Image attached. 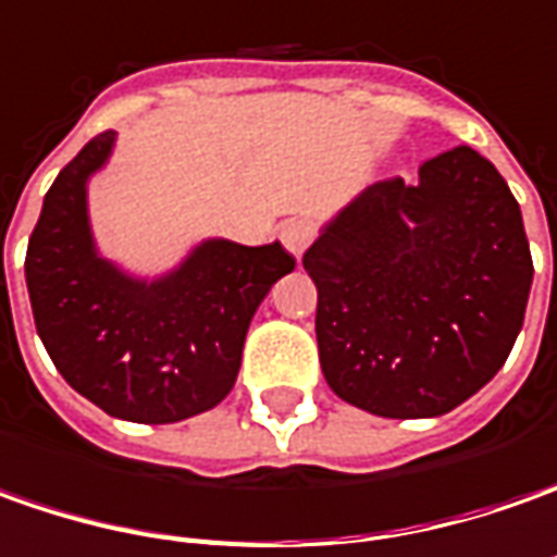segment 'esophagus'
<instances>
[{
	"label": "esophagus",
	"mask_w": 557,
	"mask_h": 557,
	"mask_svg": "<svg viewBox=\"0 0 557 557\" xmlns=\"http://www.w3.org/2000/svg\"><path fill=\"white\" fill-rule=\"evenodd\" d=\"M314 234H317V227L311 219H289L280 224V240H283V246H286L296 259L305 252V249H308V246H311Z\"/></svg>",
	"instance_id": "34e87169"
}]
</instances>
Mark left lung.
Instances as JSON below:
<instances>
[{
    "label": "left lung",
    "instance_id": "1",
    "mask_svg": "<svg viewBox=\"0 0 557 557\" xmlns=\"http://www.w3.org/2000/svg\"><path fill=\"white\" fill-rule=\"evenodd\" d=\"M330 388L385 419L444 416L481 392L524 326L533 259L496 165L453 147L419 182L370 184L305 252Z\"/></svg>",
    "mask_w": 557,
    "mask_h": 557
}]
</instances>
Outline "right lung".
<instances>
[{"instance_id":"add662e5","label":"right lung","mask_w":557,"mask_h":557,"mask_svg":"<svg viewBox=\"0 0 557 557\" xmlns=\"http://www.w3.org/2000/svg\"><path fill=\"white\" fill-rule=\"evenodd\" d=\"M113 138L95 135L46 194L24 261L33 320L58 373L95 407L182 422L234 388L249 320L296 259L280 243L206 240L165 277L123 274L98 256L86 206Z\"/></svg>"}]
</instances>
